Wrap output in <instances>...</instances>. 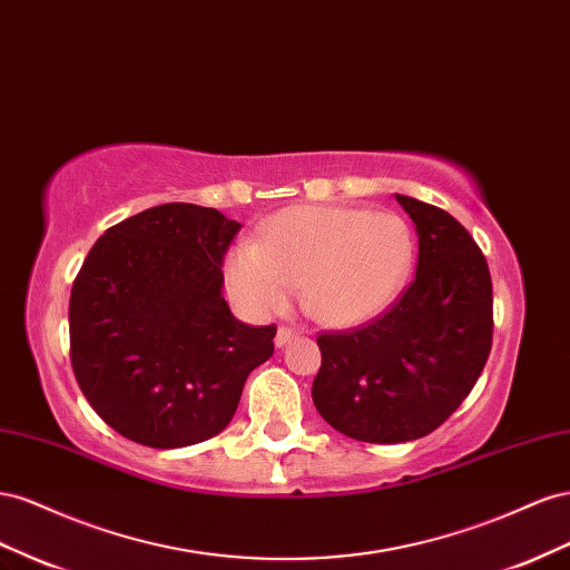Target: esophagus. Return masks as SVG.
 I'll list each match as a JSON object with an SVG mask.
<instances>
[{"label": "esophagus", "mask_w": 570, "mask_h": 570, "mask_svg": "<svg viewBox=\"0 0 570 570\" xmlns=\"http://www.w3.org/2000/svg\"><path fill=\"white\" fill-rule=\"evenodd\" d=\"M296 334H298V332H296L294 327H288V324H282V327H279V330H276V336H274V344L282 348V346H286V344H288V341H291V338H294Z\"/></svg>", "instance_id": "1"}]
</instances>
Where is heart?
Instances as JSON below:
<instances>
[{"label": "heart", "mask_w": 570, "mask_h": 570, "mask_svg": "<svg viewBox=\"0 0 570 570\" xmlns=\"http://www.w3.org/2000/svg\"><path fill=\"white\" fill-rule=\"evenodd\" d=\"M413 263V232L394 213L291 207L265 224L263 240L232 250L226 286L257 317L286 311L303 286V303L320 322L353 327L399 301Z\"/></svg>", "instance_id": "1"}]
</instances>
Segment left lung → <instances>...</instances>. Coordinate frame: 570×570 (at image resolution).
Returning a JSON list of instances; mask_svg holds the SVG:
<instances>
[{"instance_id": "1", "label": "left lung", "mask_w": 570, "mask_h": 570, "mask_svg": "<svg viewBox=\"0 0 570 570\" xmlns=\"http://www.w3.org/2000/svg\"><path fill=\"white\" fill-rule=\"evenodd\" d=\"M396 200L417 229V269L389 311L322 332L313 401L357 442L399 444L434 432L473 392L492 351V276L475 238L442 207Z\"/></svg>"}]
</instances>
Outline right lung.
<instances>
[{"instance_id":"add662e5","label":"right lung","mask_w":570,"mask_h":570,"mask_svg":"<svg viewBox=\"0 0 570 570\" xmlns=\"http://www.w3.org/2000/svg\"><path fill=\"white\" fill-rule=\"evenodd\" d=\"M238 229L215 207L157 205L109 226L80 267L69 301L73 375L131 442L181 449L219 434L274 353V324H243L222 298Z\"/></svg>"}]
</instances>
